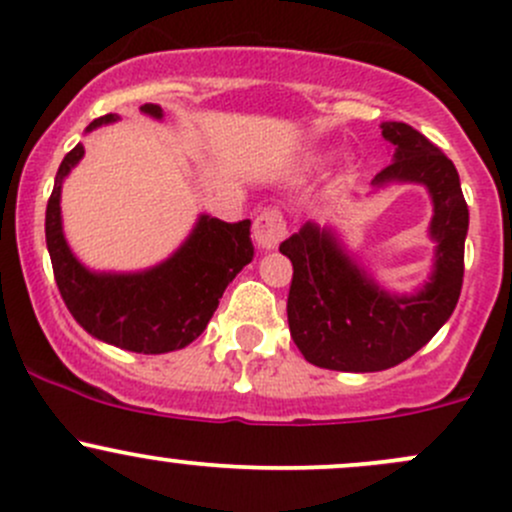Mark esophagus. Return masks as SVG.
<instances>
[{
    "instance_id": "esophagus-1",
    "label": "esophagus",
    "mask_w": 512,
    "mask_h": 512,
    "mask_svg": "<svg viewBox=\"0 0 512 512\" xmlns=\"http://www.w3.org/2000/svg\"><path fill=\"white\" fill-rule=\"evenodd\" d=\"M283 236H285L283 214H280L278 210H263L261 214H258L256 222H254V239L261 249H266V251L276 249Z\"/></svg>"
}]
</instances>
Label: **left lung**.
Masks as SVG:
<instances>
[{"label":"left lung","mask_w":512,"mask_h":512,"mask_svg":"<svg viewBox=\"0 0 512 512\" xmlns=\"http://www.w3.org/2000/svg\"><path fill=\"white\" fill-rule=\"evenodd\" d=\"M393 163L373 188L415 183L432 200V273L415 293H390L346 251L332 227L305 222L280 244L293 263L288 295L290 337L310 364L371 373L403 364L452 317L464 280L469 207L454 163L403 122H383Z\"/></svg>","instance_id":"8db88e82"}]
</instances>
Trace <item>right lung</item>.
<instances>
[{"instance_id":"1","label":"right lung","mask_w":512,"mask_h":512,"mask_svg":"<svg viewBox=\"0 0 512 512\" xmlns=\"http://www.w3.org/2000/svg\"><path fill=\"white\" fill-rule=\"evenodd\" d=\"M141 112L163 119L158 104H144ZM117 119V114H104L87 131ZM82 156L85 148L78 144L63 158L46 207V246L70 315L87 334L119 349L136 354L183 349L205 332L227 285L254 258L251 222L227 224L200 214L188 239L166 261L146 271H92L65 241L60 217L63 180Z\"/></svg>"}]
</instances>
